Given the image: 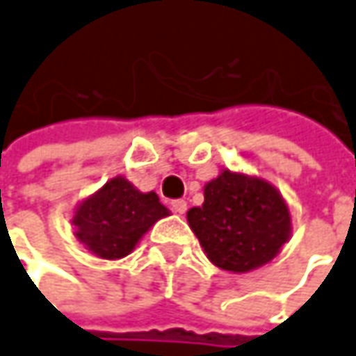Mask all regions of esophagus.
<instances>
[{
  "label": "esophagus",
  "instance_id": "obj_1",
  "mask_svg": "<svg viewBox=\"0 0 356 356\" xmlns=\"http://www.w3.org/2000/svg\"><path fill=\"white\" fill-rule=\"evenodd\" d=\"M170 207H172V211L174 213H186V207H188V204L184 202V200H174L172 204H170Z\"/></svg>",
  "mask_w": 356,
  "mask_h": 356
}]
</instances>
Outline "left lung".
<instances>
[{"label":"left lung","mask_w":356,"mask_h":356,"mask_svg":"<svg viewBox=\"0 0 356 356\" xmlns=\"http://www.w3.org/2000/svg\"><path fill=\"white\" fill-rule=\"evenodd\" d=\"M202 207L188 223L207 259L231 273H249L273 261L290 237L282 195L261 178L223 170L204 188Z\"/></svg>","instance_id":"left-lung-1"}]
</instances>
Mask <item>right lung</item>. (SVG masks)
Wrapping results in <instances>:
<instances>
[{
  "mask_svg": "<svg viewBox=\"0 0 356 356\" xmlns=\"http://www.w3.org/2000/svg\"><path fill=\"white\" fill-rule=\"evenodd\" d=\"M168 209L154 192L140 194L133 184L117 176L74 213L76 237L102 259L127 257L139 239Z\"/></svg>",
  "mask_w": 356,
  "mask_h": 356,
  "instance_id": "obj_1",
  "label": "right lung"
}]
</instances>
